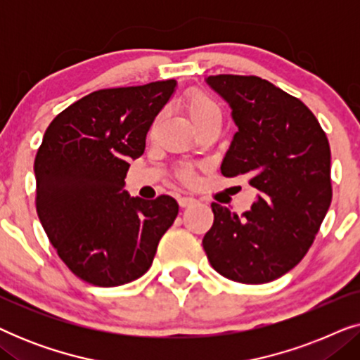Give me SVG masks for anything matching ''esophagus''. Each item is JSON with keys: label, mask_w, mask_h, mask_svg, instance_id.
Segmentation results:
<instances>
[{"label": "esophagus", "mask_w": 360, "mask_h": 360, "mask_svg": "<svg viewBox=\"0 0 360 360\" xmlns=\"http://www.w3.org/2000/svg\"><path fill=\"white\" fill-rule=\"evenodd\" d=\"M196 203V200L193 196H179V205L181 208H188V206H193Z\"/></svg>", "instance_id": "34e87169"}]
</instances>
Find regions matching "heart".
<instances>
[{
	"mask_svg": "<svg viewBox=\"0 0 360 360\" xmlns=\"http://www.w3.org/2000/svg\"><path fill=\"white\" fill-rule=\"evenodd\" d=\"M181 108L186 112V116L190 117V121L193 122V126H200L206 121L211 120H221V110L216 105L214 100H211L208 95L201 91H191L181 100ZM181 179L188 180L191 176L190 169H181L180 172Z\"/></svg>",
	"mask_w": 360,
	"mask_h": 360,
	"instance_id": "heart-1",
	"label": "heart"
}]
</instances>
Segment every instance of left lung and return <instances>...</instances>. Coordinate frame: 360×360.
Masks as SVG:
<instances>
[{
    "instance_id": "8db88e82",
    "label": "left lung",
    "mask_w": 360,
    "mask_h": 360,
    "mask_svg": "<svg viewBox=\"0 0 360 360\" xmlns=\"http://www.w3.org/2000/svg\"><path fill=\"white\" fill-rule=\"evenodd\" d=\"M206 85L231 108L238 131L221 174L259 191L243 216L211 205L203 249L216 272L239 283H267L308 252L331 205V149L311 111L259 77L211 75Z\"/></svg>"
}]
</instances>
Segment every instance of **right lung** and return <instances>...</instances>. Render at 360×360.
<instances>
[{
  "label": "right lung",
  "instance_id": "add662e5",
  "mask_svg": "<svg viewBox=\"0 0 360 360\" xmlns=\"http://www.w3.org/2000/svg\"><path fill=\"white\" fill-rule=\"evenodd\" d=\"M176 90L175 80L98 90L56 116L34 160L36 208L49 240L77 277L120 287L144 275L179 205L124 190L129 162Z\"/></svg>",
  "mask_w": 360,
  "mask_h": 360
}]
</instances>
